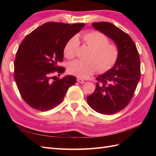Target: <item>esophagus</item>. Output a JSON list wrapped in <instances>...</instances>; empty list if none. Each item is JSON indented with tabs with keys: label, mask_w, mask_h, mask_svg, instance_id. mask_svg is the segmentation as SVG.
Instances as JSON below:
<instances>
[{
	"label": "esophagus",
	"mask_w": 156,
	"mask_h": 156,
	"mask_svg": "<svg viewBox=\"0 0 156 156\" xmlns=\"http://www.w3.org/2000/svg\"><path fill=\"white\" fill-rule=\"evenodd\" d=\"M77 81H78V82H80V83H81V84L84 83V80H83V79H82V78H77Z\"/></svg>",
	"instance_id": "34e87169"
}]
</instances>
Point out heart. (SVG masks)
Wrapping results in <instances>:
<instances>
[{
  "instance_id": "obj_1",
  "label": "heart",
  "mask_w": 156,
  "mask_h": 156,
  "mask_svg": "<svg viewBox=\"0 0 156 156\" xmlns=\"http://www.w3.org/2000/svg\"><path fill=\"white\" fill-rule=\"evenodd\" d=\"M82 41L92 49L89 59L85 62L77 59L71 62L68 66L69 73L80 78H87L97 70L105 72L111 69L117 63L119 57V49L113 43H109L108 38L102 33L92 31L82 35ZM79 45L76 36L66 42L64 48L66 58L72 59Z\"/></svg>"
}]
</instances>
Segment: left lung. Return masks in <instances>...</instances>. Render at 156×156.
Here are the masks:
<instances>
[{
  "label": "left lung",
  "mask_w": 156,
  "mask_h": 156,
  "mask_svg": "<svg viewBox=\"0 0 156 156\" xmlns=\"http://www.w3.org/2000/svg\"><path fill=\"white\" fill-rule=\"evenodd\" d=\"M92 27L113 40L119 49L115 65L97 77L93 94L87 97L88 105L97 112L111 115L130 102L140 79V59L130 36L108 22L92 23Z\"/></svg>",
  "instance_id": "8db88e82"
}]
</instances>
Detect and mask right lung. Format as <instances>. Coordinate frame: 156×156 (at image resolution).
<instances>
[{"label": "right lung", "instance_id": "obj_1", "mask_svg": "<svg viewBox=\"0 0 156 156\" xmlns=\"http://www.w3.org/2000/svg\"><path fill=\"white\" fill-rule=\"evenodd\" d=\"M84 23L66 24L48 22L24 38L16 51L14 77L23 100L35 110L45 111L62 102L76 77L54 78L65 71L63 62L64 46L80 31Z\"/></svg>", "mask_w": 156, "mask_h": 156}]
</instances>
